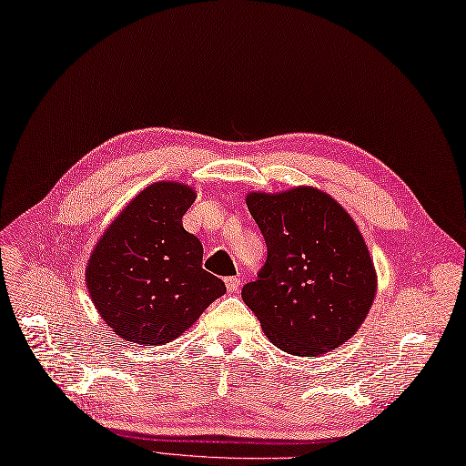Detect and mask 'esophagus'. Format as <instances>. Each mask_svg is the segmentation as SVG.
<instances>
[{"label":"esophagus","instance_id":"1","mask_svg":"<svg viewBox=\"0 0 466 466\" xmlns=\"http://www.w3.org/2000/svg\"><path fill=\"white\" fill-rule=\"evenodd\" d=\"M224 282H227V289L230 291V294H238V291H239V279L228 277Z\"/></svg>","mask_w":466,"mask_h":466}]
</instances>
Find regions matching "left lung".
I'll return each mask as SVG.
<instances>
[{
    "mask_svg": "<svg viewBox=\"0 0 466 466\" xmlns=\"http://www.w3.org/2000/svg\"><path fill=\"white\" fill-rule=\"evenodd\" d=\"M248 209L265 238L267 261L242 298L267 338L299 357L339 348L363 324L376 291L355 222L315 187L249 194Z\"/></svg>",
    "mask_w": 466,
    "mask_h": 466,
    "instance_id": "8db88e82",
    "label": "left lung"
}]
</instances>
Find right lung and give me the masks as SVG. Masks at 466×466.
Masks as SVG:
<instances>
[{"label":"right lung","instance_id":"1","mask_svg":"<svg viewBox=\"0 0 466 466\" xmlns=\"http://www.w3.org/2000/svg\"><path fill=\"white\" fill-rule=\"evenodd\" d=\"M196 192L157 182L137 194L97 242L86 284L113 332L140 346L178 338L227 286L201 267L203 246L184 230Z\"/></svg>","mask_w":466,"mask_h":466}]
</instances>
